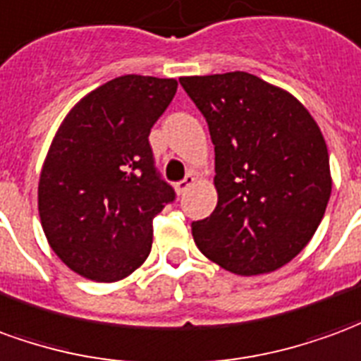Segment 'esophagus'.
<instances>
[{"label": "esophagus", "mask_w": 361, "mask_h": 361, "mask_svg": "<svg viewBox=\"0 0 361 361\" xmlns=\"http://www.w3.org/2000/svg\"><path fill=\"white\" fill-rule=\"evenodd\" d=\"M194 180H196V178H194V175H190V173H188V175H186L183 180H178V183L175 185L176 194H185L186 190H188V188L194 185Z\"/></svg>", "instance_id": "34e87169"}]
</instances>
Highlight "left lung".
<instances>
[{"label": "left lung", "mask_w": 361, "mask_h": 361, "mask_svg": "<svg viewBox=\"0 0 361 361\" xmlns=\"http://www.w3.org/2000/svg\"><path fill=\"white\" fill-rule=\"evenodd\" d=\"M208 122L217 206L194 221L198 249L239 276L298 257L331 198L326 144L298 99L247 71L180 78Z\"/></svg>", "instance_id": "8db88e82"}]
</instances>
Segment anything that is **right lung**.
Returning a JSON list of instances; mask_svg holds the SVG:
<instances>
[{
  "label": "right lung",
  "mask_w": 361,
  "mask_h": 361,
  "mask_svg": "<svg viewBox=\"0 0 361 361\" xmlns=\"http://www.w3.org/2000/svg\"><path fill=\"white\" fill-rule=\"evenodd\" d=\"M175 93V79L122 75L83 97L54 135L38 214L52 250L79 276L116 282L149 257L153 217L175 200L149 132Z\"/></svg>",
  "instance_id": "right-lung-1"
}]
</instances>
